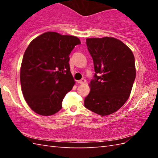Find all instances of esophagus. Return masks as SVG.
<instances>
[{"instance_id": "1", "label": "esophagus", "mask_w": 158, "mask_h": 158, "mask_svg": "<svg viewBox=\"0 0 158 158\" xmlns=\"http://www.w3.org/2000/svg\"><path fill=\"white\" fill-rule=\"evenodd\" d=\"M85 81H85L84 79H82L81 80H79V81H78V83L80 84H85Z\"/></svg>"}]
</instances>
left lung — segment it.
Listing matches in <instances>:
<instances>
[{
	"label": "left lung",
	"instance_id": "left-lung-1",
	"mask_svg": "<svg viewBox=\"0 0 158 158\" xmlns=\"http://www.w3.org/2000/svg\"><path fill=\"white\" fill-rule=\"evenodd\" d=\"M95 74L85 107L100 116L116 112L129 98L136 77L135 56L122 41L111 37L87 38Z\"/></svg>",
	"mask_w": 158,
	"mask_h": 158
}]
</instances>
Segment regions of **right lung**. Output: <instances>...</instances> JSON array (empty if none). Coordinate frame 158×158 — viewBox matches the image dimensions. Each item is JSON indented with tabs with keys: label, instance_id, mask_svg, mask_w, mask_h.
Here are the masks:
<instances>
[{
	"label": "right lung",
	"instance_id": "right-lung-1",
	"mask_svg": "<svg viewBox=\"0 0 158 158\" xmlns=\"http://www.w3.org/2000/svg\"><path fill=\"white\" fill-rule=\"evenodd\" d=\"M81 44L77 37L46 32L29 44L20 69L21 90L28 105L42 116L62 108L65 95L75 81L70 73L69 55Z\"/></svg>",
	"mask_w": 158,
	"mask_h": 158
}]
</instances>
